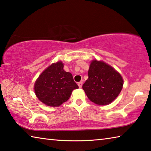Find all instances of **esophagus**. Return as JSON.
I'll list each match as a JSON object with an SVG mask.
<instances>
[{
  "instance_id": "1",
  "label": "esophagus",
  "mask_w": 151,
  "mask_h": 151,
  "mask_svg": "<svg viewBox=\"0 0 151 151\" xmlns=\"http://www.w3.org/2000/svg\"><path fill=\"white\" fill-rule=\"evenodd\" d=\"M78 85L79 86V88H81L82 86H83V82L81 81V82H78Z\"/></svg>"
}]
</instances>
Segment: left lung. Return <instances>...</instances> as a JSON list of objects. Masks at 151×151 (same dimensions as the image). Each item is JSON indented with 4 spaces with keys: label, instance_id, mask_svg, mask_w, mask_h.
<instances>
[{
    "label": "left lung",
    "instance_id": "obj_1",
    "mask_svg": "<svg viewBox=\"0 0 151 151\" xmlns=\"http://www.w3.org/2000/svg\"><path fill=\"white\" fill-rule=\"evenodd\" d=\"M88 76L83 88L89 100L95 104H110L121 93L123 86L121 75L104 62L92 61Z\"/></svg>",
    "mask_w": 151,
    "mask_h": 151
}]
</instances>
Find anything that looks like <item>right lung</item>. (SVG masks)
I'll use <instances>...</instances> for the list:
<instances>
[{
	"label": "right lung",
	"mask_w": 151,
	"mask_h": 151,
	"mask_svg": "<svg viewBox=\"0 0 151 151\" xmlns=\"http://www.w3.org/2000/svg\"><path fill=\"white\" fill-rule=\"evenodd\" d=\"M63 67L62 62L52 64L35 84L36 95L48 106H60L70 98L74 89L78 88L72 74L64 70Z\"/></svg>",
	"instance_id": "add662e5"
}]
</instances>
